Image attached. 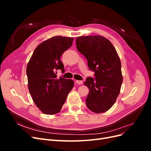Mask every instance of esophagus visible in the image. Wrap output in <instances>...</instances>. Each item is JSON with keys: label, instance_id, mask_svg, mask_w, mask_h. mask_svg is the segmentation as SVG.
I'll list each match as a JSON object with an SVG mask.
<instances>
[{"label": "esophagus", "instance_id": "obj_1", "mask_svg": "<svg viewBox=\"0 0 151 151\" xmlns=\"http://www.w3.org/2000/svg\"><path fill=\"white\" fill-rule=\"evenodd\" d=\"M76 83H77V84H79V85H81V84H83V81H76Z\"/></svg>", "mask_w": 151, "mask_h": 151}]
</instances>
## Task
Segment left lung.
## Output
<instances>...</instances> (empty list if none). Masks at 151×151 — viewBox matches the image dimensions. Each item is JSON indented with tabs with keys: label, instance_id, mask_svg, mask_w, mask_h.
Returning <instances> with one entry per match:
<instances>
[{
	"label": "left lung",
	"instance_id": "left-lung-1",
	"mask_svg": "<svg viewBox=\"0 0 151 151\" xmlns=\"http://www.w3.org/2000/svg\"><path fill=\"white\" fill-rule=\"evenodd\" d=\"M76 43L89 70L94 72V77H87L84 83L89 90L86 106L96 113L106 111L120 94L123 81L120 58L112 43L101 36H79Z\"/></svg>",
	"mask_w": 151,
	"mask_h": 151
}]
</instances>
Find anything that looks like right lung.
<instances>
[{
	"mask_svg": "<svg viewBox=\"0 0 151 151\" xmlns=\"http://www.w3.org/2000/svg\"><path fill=\"white\" fill-rule=\"evenodd\" d=\"M74 38L56 36L40 43L28 63V89L33 101L43 113L60 111L74 81L57 78V70L64 72L60 57L72 45Z\"/></svg>",
	"mask_w": 151,
	"mask_h": 151,
	"instance_id": "add662e5",
	"label": "right lung"
}]
</instances>
